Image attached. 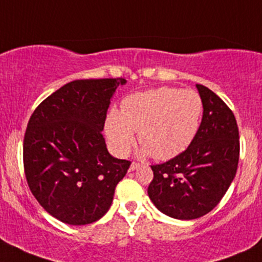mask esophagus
<instances>
[{
	"label": "esophagus",
	"instance_id": "1",
	"mask_svg": "<svg viewBox=\"0 0 262 262\" xmlns=\"http://www.w3.org/2000/svg\"><path fill=\"white\" fill-rule=\"evenodd\" d=\"M139 167H141V165H139V163L132 162V165H130V167H129V170L134 171V170H137V168H139Z\"/></svg>",
	"mask_w": 262,
	"mask_h": 262
}]
</instances>
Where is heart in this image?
<instances>
[{"label":"heart","mask_w":262,"mask_h":262,"mask_svg":"<svg viewBox=\"0 0 262 262\" xmlns=\"http://www.w3.org/2000/svg\"><path fill=\"white\" fill-rule=\"evenodd\" d=\"M202 116L203 100L195 90L160 87L126 96L121 112L113 109L107 114L105 133L120 157L128 155L138 132L144 155L167 161L192 143Z\"/></svg>","instance_id":"heart-1"}]
</instances>
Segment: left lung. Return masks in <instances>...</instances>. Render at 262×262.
<instances>
[{
	"instance_id": "8db88e82",
	"label": "left lung",
	"mask_w": 262,
	"mask_h": 262,
	"mask_svg": "<svg viewBox=\"0 0 262 262\" xmlns=\"http://www.w3.org/2000/svg\"><path fill=\"white\" fill-rule=\"evenodd\" d=\"M203 119L196 137L181 155L150 166L148 196L176 219H196L218 205L237 172L239 134L236 118L212 90L196 84Z\"/></svg>"
}]
</instances>
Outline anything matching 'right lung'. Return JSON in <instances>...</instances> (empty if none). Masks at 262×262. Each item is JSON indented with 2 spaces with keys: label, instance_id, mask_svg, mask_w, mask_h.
I'll return each instance as SVG.
<instances>
[{
  "label": "right lung",
  "instance_id": "obj_1",
  "mask_svg": "<svg viewBox=\"0 0 262 262\" xmlns=\"http://www.w3.org/2000/svg\"><path fill=\"white\" fill-rule=\"evenodd\" d=\"M124 78L76 80L34 110L24 137L26 181L39 204L63 223L84 226L109 210L130 161L107 152L102 129Z\"/></svg>",
  "mask_w": 262,
  "mask_h": 262
}]
</instances>
